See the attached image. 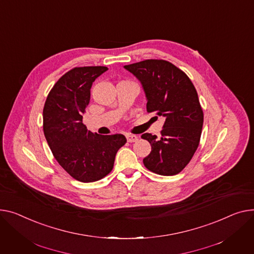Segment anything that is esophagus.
<instances>
[{"label": "esophagus", "mask_w": 254, "mask_h": 254, "mask_svg": "<svg viewBox=\"0 0 254 254\" xmlns=\"http://www.w3.org/2000/svg\"><path fill=\"white\" fill-rule=\"evenodd\" d=\"M127 141L128 143H133V142H137L138 141V137L136 134H127Z\"/></svg>", "instance_id": "esophagus-1"}]
</instances>
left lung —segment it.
<instances>
[{
  "label": "left lung",
  "mask_w": 254,
  "mask_h": 254,
  "mask_svg": "<svg viewBox=\"0 0 254 254\" xmlns=\"http://www.w3.org/2000/svg\"><path fill=\"white\" fill-rule=\"evenodd\" d=\"M125 68L141 81L147 112L165 118L160 138L142 134L152 147L144 165L157 175H178L196 152L203 126V110L194 84L183 70L162 59H148Z\"/></svg>",
  "instance_id": "left-lung-1"
}]
</instances>
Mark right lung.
Masks as SVG:
<instances>
[{"mask_svg": "<svg viewBox=\"0 0 254 254\" xmlns=\"http://www.w3.org/2000/svg\"><path fill=\"white\" fill-rule=\"evenodd\" d=\"M107 69L105 66H83L67 71L51 89L43 110L44 133L55 159L81 183L106 177L112 171L118 149L127 143L124 134L101 136L82 124L92 84Z\"/></svg>", "mask_w": 254, "mask_h": 254, "instance_id": "right-lung-1", "label": "right lung"}]
</instances>
